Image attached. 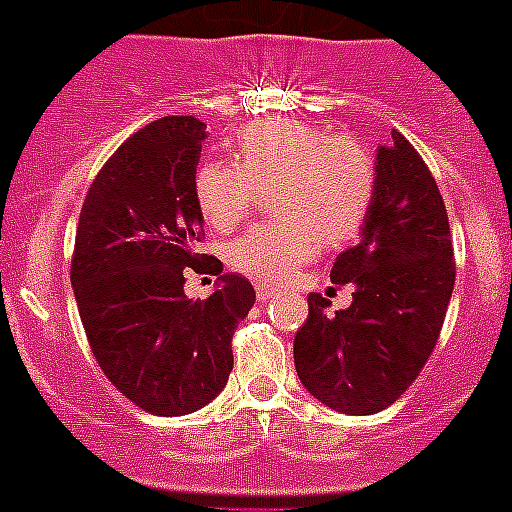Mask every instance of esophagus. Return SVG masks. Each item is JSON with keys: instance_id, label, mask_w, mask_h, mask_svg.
Here are the masks:
<instances>
[{"instance_id": "1", "label": "esophagus", "mask_w": 512, "mask_h": 512, "mask_svg": "<svg viewBox=\"0 0 512 512\" xmlns=\"http://www.w3.org/2000/svg\"><path fill=\"white\" fill-rule=\"evenodd\" d=\"M256 297H259V302H269L271 297H276V289L269 284H256Z\"/></svg>"}]
</instances>
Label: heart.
I'll return each mask as SVG.
<instances>
[{
	"label": "heart",
	"mask_w": 512,
	"mask_h": 512,
	"mask_svg": "<svg viewBox=\"0 0 512 512\" xmlns=\"http://www.w3.org/2000/svg\"><path fill=\"white\" fill-rule=\"evenodd\" d=\"M233 157L200 164L192 195L205 223L231 231L251 213L259 190L274 185L269 205L279 218L253 223L225 248L228 264L253 279H289L322 246L353 241L373 208L378 164L353 134L266 119L238 131Z\"/></svg>",
	"instance_id": "b5f03b06"
}]
</instances>
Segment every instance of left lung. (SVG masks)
Wrapping results in <instances>:
<instances>
[{
    "instance_id": "1",
    "label": "left lung",
    "mask_w": 512,
    "mask_h": 512,
    "mask_svg": "<svg viewBox=\"0 0 512 512\" xmlns=\"http://www.w3.org/2000/svg\"><path fill=\"white\" fill-rule=\"evenodd\" d=\"M378 149V187L358 246L332 264L335 284H355L353 304L327 314L309 294L294 337L299 381L350 416L378 414L416 381L442 332L454 289V251L442 192L409 139L393 129Z\"/></svg>"
}]
</instances>
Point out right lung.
<instances>
[{"instance_id": "right-lung-1", "label": "right lung", "mask_w": 512, "mask_h": 512, "mask_svg": "<svg viewBox=\"0 0 512 512\" xmlns=\"http://www.w3.org/2000/svg\"><path fill=\"white\" fill-rule=\"evenodd\" d=\"M205 124L164 116L134 131L98 170L75 231L70 281L93 358L154 416L203 409L228 383L231 340L256 302L251 281L223 274L205 302L185 297V271H215L192 177Z\"/></svg>"}]
</instances>
